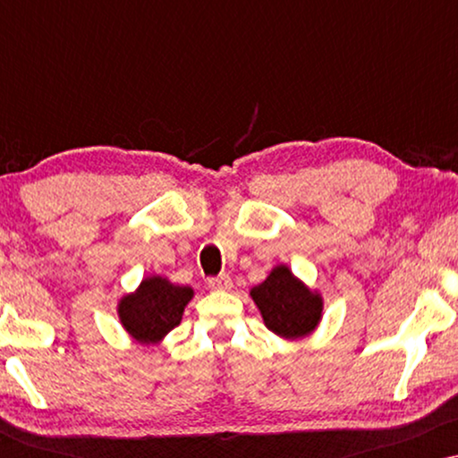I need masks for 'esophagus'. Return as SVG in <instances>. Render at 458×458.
<instances>
[{
	"label": "esophagus",
	"mask_w": 458,
	"mask_h": 458,
	"mask_svg": "<svg viewBox=\"0 0 458 458\" xmlns=\"http://www.w3.org/2000/svg\"><path fill=\"white\" fill-rule=\"evenodd\" d=\"M208 287L215 292H229L233 287V281H231L229 275H221V277L208 279Z\"/></svg>",
	"instance_id": "1"
}]
</instances>
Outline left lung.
Here are the masks:
<instances>
[{"label": "left lung", "mask_w": 458, "mask_h": 458, "mask_svg": "<svg viewBox=\"0 0 458 458\" xmlns=\"http://www.w3.org/2000/svg\"><path fill=\"white\" fill-rule=\"evenodd\" d=\"M265 327L281 340L310 335L323 318L325 300L317 287L306 285L287 265L271 268L262 284L250 290Z\"/></svg>", "instance_id": "1"}]
</instances>
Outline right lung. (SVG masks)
I'll return each instance as SVG.
<instances>
[{"instance_id":"obj_1","label":"right lung","mask_w":458,"mask_h":458,"mask_svg":"<svg viewBox=\"0 0 458 458\" xmlns=\"http://www.w3.org/2000/svg\"><path fill=\"white\" fill-rule=\"evenodd\" d=\"M193 293L196 292L190 285H177L162 275H149L133 292L118 298V321L133 342L158 346L181 323Z\"/></svg>"}]
</instances>
